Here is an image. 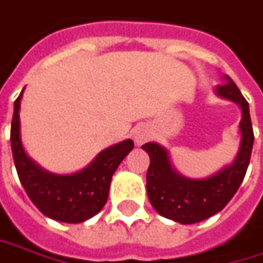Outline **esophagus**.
<instances>
[{
    "mask_svg": "<svg viewBox=\"0 0 263 263\" xmlns=\"http://www.w3.org/2000/svg\"><path fill=\"white\" fill-rule=\"evenodd\" d=\"M148 140V131L145 129H138L135 132V143L137 144H143Z\"/></svg>",
    "mask_w": 263,
    "mask_h": 263,
    "instance_id": "obj_1",
    "label": "esophagus"
}]
</instances>
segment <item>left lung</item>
<instances>
[{
  "mask_svg": "<svg viewBox=\"0 0 263 263\" xmlns=\"http://www.w3.org/2000/svg\"><path fill=\"white\" fill-rule=\"evenodd\" d=\"M216 92L241 107V144L233 165L206 179H187L174 171L163 147L156 143L143 145L150 156L147 171V194L150 203L162 216L179 223L200 222L222 211L241 185L250 162L255 135L249 103L228 76L225 78V84L218 85Z\"/></svg>",
  "mask_w": 263,
  "mask_h": 263,
  "instance_id": "1",
  "label": "left lung"
}]
</instances>
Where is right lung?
Listing matches in <instances>:
<instances>
[{
    "label": "right lung",
    "mask_w": 263,
    "mask_h": 263,
    "mask_svg": "<svg viewBox=\"0 0 263 263\" xmlns=\"http://www.w3.org/2000/svg\"><path fill=\"white\" fill-rule=\"evenodd\" d=\"M20 98L22 94L14 101L10 141L18 179L29 199L45 216L55 221L78 223L92 218L106 204L111 177L120 162L134 148V141L125 140L103 150L91 165L78 174H48L35 165L22 147Z\"/></svg>",
    "instance_id": "right-lung-1"
}]
</instances>
